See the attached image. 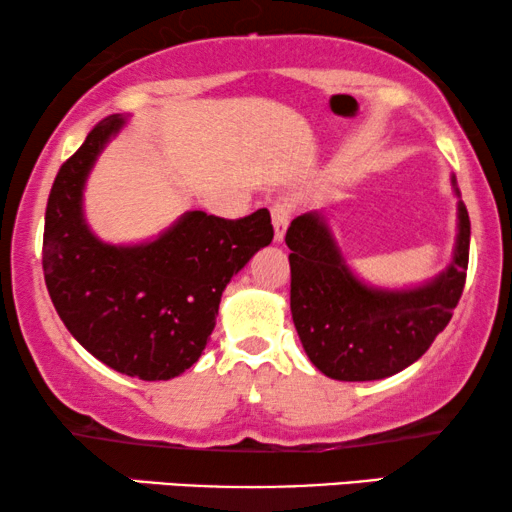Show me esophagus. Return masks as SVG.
<instances>
[{"mask_svg":"<svg viewBox=\"0 0 512 512\" xmlns=\"http://www.w3.org/2000/svg\"><path fill=\"white\" fill-rule=\"evenodd\" d=\"M291 219V205L289 202H275L272 205V226H275V242L284 240L286 228H289Z\"/></svg>","mask_w":512,"mask_h":512,"instance_id":"34e87169","label":"esophagus"}]
</instances>
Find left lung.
<instances>
[{
	"mask_svg": "<svg viewBox=\"0 0 512 512\" xmlns=\"http://www.w3.org/2000/svg\"><path fill=\"white\" fill-rule=\"evenodd\" d=\"M457 237L452 261L426 282L389 289L361 279L347 263L324 212L291 221V317L305 354L326 377L384 380L422 356L450 324L466 282L471 221L457 177Z\"/></svg>",
	"mask_w": 512,
	"mask_h": 512,
	"instance_id": "left-lung-1",
	"label": "left lung"
}]
</instances>
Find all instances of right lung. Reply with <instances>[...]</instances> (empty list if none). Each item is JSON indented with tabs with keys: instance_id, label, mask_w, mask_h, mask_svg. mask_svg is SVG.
Wrapping results in <instances>:
<instances>
[{
	"instance_id": "right-lung-1",
	"label": "right lung",
	"mask_w": 512,
	"mask_h": 512,
	"mask_svg": "<svg viewBox=\"0 0 512 512\" xmlns=\"http://www.w3.org/2000/svg\"><path fill=\"white\" fill-rule=\"evenodd\" d=\"M128 118L97 123L60 167L46 207L44 277L62 324L95 359L146 382L172 380L205 352L228 282L275 233L268 209L237 221L193 209L149 240H100L83 191Z\"/></svg>"
}]
</instances>
